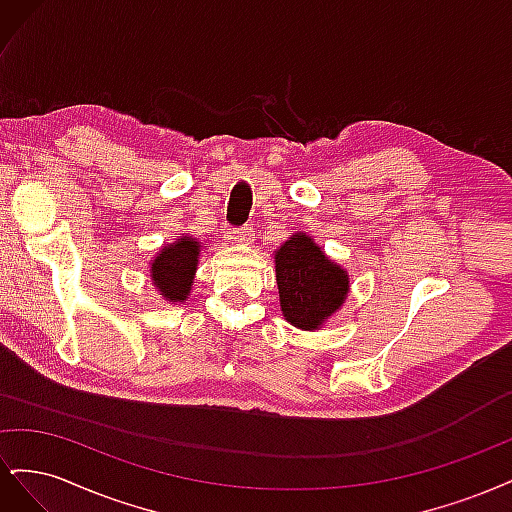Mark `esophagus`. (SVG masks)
<instances>
[{"instance_id": "1", "label": "esophagus", "mask_w": 512, "mask_h": 512, "mask_svg": "<svg viewBox=\"0 0 512 512\" xmlns=\"http://www.w3.org/2000/svg\"><path fill=\"white\" fill-rule=\"evenodd\" d=\"M228 237L232 241H237V243H252L254 237H256V232H254L252 226H241V228L228 230Z\"/></svg>"}]
</instances>
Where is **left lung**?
I'll use <instances>...</instances> for the list:
<instances>
[{
	"label": "left lung",
	"mask_w": 512,
	"mask_h": 512,
	"mask_svg": "<svg viewBox=\"0 0 512 512\" xmlns=\"http://www.w3.org/2000/svg\"><path fill=\"white\" fill-rule=\"evenodd\" d=\"M275 277L284 318L305 331L318 329L348 294L346 271L307 235H292L275 252Z\"/></svg>",
	"instance_id": "obj_1"
}]
</instances>
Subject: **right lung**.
<instances>
[{"instance_id":"add662e5","label":"right lung","mask_w":512,"mask_h":512,"mask_svg":"<svg viewBox=\"0 0 512 512\" xmlns=\"http://www.w3.org/2000/svg\"><path fill=\"white\" fill-rule=\"evenodd\" d=\"M200 243L183 237L173 245H166L164 250L151 262L153 284L164 294L168 301H185L190 294L194 271L198 265Z\"/></svg>"}]
</instances>
